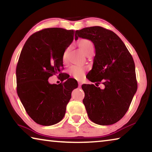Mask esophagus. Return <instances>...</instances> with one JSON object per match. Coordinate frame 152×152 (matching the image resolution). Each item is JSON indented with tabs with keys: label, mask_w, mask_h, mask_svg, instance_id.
<instances>
[{
	"label": "esophagus",
	"mask_w": 152,
	"mask_h": 152,
	"mask_svg": "<svg viewBox=\"0 0 152 152\" xmlns=\"http://www.w3.org/2000/svg\"><path fill=\"white\" fill-rule=\"evenodd\" d=\"M82 83H81V82H78V87H79V88H80V87H81V86H82Z\"/></svg>",
	"instance_id": "obj_1"
}]
</instances>
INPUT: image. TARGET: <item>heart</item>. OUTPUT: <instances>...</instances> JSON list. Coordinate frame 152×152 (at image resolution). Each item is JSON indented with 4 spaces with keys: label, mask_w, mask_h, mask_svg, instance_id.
I'll list each match as a JSON object with an SVG mask.
<instances>
[{
    "label": "heart",
    "mask_w": 152,
    "mask_h": 152,
    "mask_svg": "<svg viewBox=\"0 0 152 152\" xmlns=\"http://www.w3.org/2000/svg\"><path fill=\"white\" fill-rule=\"evenodd\" d=\"M78 45L79 48L82 50L84 54L86 55L88 51L92 50H94V45L93 43L87 39H81L78 40ZM68 49L65 51L64 53V59L66 60L67 53H68ZM86 71V68L85 67H80V66H72L69 69V73L70 74L71 76H72L74 78H75L78 80H80L83 78Z\"/></svg>",
    "instance_id": "1"
}]
</instances>
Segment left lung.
<instances>
[{"label":"left lung","instance_id":"8db88e82","mask_svg":"<svg viewBox=\"0 0 152 152\" xmlns=\"http://www.w3.org/2000/svg\"><path fill=\"white\" fill-rule=\"evenodd\" d=\"M78 37L91 40L96 52L92 69L87 77L96 82V86L82 85L87 114L96 124H114L127 113L137 89L132 56L119 36L102 27L77 30L75 39ZM101 83L105 85L104 89L96 87Z\"/></svg>","mask_w":152,"mask_h":152}]
</instances>
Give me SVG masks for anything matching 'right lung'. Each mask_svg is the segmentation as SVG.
<instances>
[{"mask_svg": "<svg viewBox=\"0 0 152 152\" xmlns=\"http://www.w3.org/2000/svg\"><path fill=\"white\" fill-rule=\"evenodd\" d=\"M74 32L58 27L39 31L28 38L20 52L16 68L17 94L37 124L49 126L60 122L72 92L78 87L73 78L59 84L48 82L50 76L60 74L64 51L72 42Z\"/></svg>", "mask_w": 152, "mask_h": 152, "instance_id": "obj_1", "label": "right lung"}]
</instances>
